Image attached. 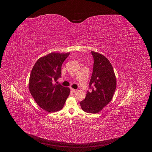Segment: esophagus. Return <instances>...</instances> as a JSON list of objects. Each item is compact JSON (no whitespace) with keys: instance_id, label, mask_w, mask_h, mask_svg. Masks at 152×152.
Segmentation results:
<instances>
[{"instance_id":"34e87169","label":"esophagus","mask_w":152,"mask_h":152,"mask_svg":"<svg viewBox=\"0 0 152 152\" xmlns=\"http://www.w3.org/2000/svg\"><path fill=\"white\" fill-rule=\"evenodd\" d=\"M70 90H71V91H72V92H73V93H75V92H76V91H77V90H75V89H73V88H70Z\"/></svg>"}]
</instances>
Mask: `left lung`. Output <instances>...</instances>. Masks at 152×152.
<instances>
[{
  "label": "left lung",
  "instance_id": "1",
  "mask_svg": "<svg viewBox=\"0 0 152 152\" xmlns=\"http://www.w3.org/2000/svg\"><path fill=\"white\" fill-rule=\"evenodd\" d=\"M94 59L93 70L89 83L91 91H86L80 102L83 111L96 114L109 103L116 88V77L111 62L104 56L91 51Z\"/></svg>",
  "mask_w": 152,
  "mask_h": 152
}]
</instances>
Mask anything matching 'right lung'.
Returning <instances> with one entry per match:
<instances>
[{"instance_id":"1","label":"right lung","mask_w":152,"mask_h":152,"mask_svg":"<svg viewBox=\"0 0 152 152\" xmlns=\"http://www.w3.org/2000/svg\"><path fill=\"white\" fill-rule=\"evenodd\" d=\"M70 53H50L40 58L34 66L29 77V88L36 103L42 109L56 112L64 105L70 88L54 84L61 76V66Z\"/></svg>"}]
</instances>
